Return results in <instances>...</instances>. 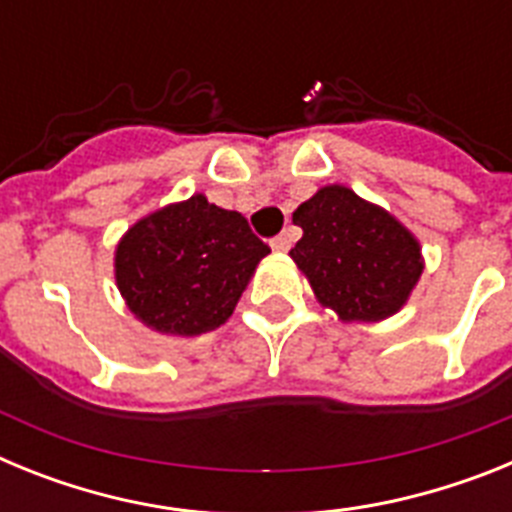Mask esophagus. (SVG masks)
I'll return each mask as SVG.
<instances>
[{"mask_svg":"<svg viewBox=\"0 0 512 512\" xmlns=\"http://www.w3.org/2000/svg\"><path fill=\"white\" fill-rule=\"evenodd\" d=\"M289 246H292V235L289 233H279L277 238H271V248L274 251H289Z\"/></svg>","mask_w":512,"mask_h":512,"instance_id":"obj_1","label":"esophagus"}]
</instances>
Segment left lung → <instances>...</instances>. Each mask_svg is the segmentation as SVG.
Listing matches in <instances>:
<instances>
[{"instance_id": "obj_1", "label": "left lung", "mask_w": 512, "mask_h": 512, "mask_svg": "<svg viewBox=\"0 0 512 512\" xmlns=\"http://www.w3.org/2000/svg\"><path fill=\"white\" fill-rule=\"evenodd\" d=\"M292 220L302 238L289 256L338 318L382 320L408 300L423 259L395 217L333 184L302 202Z\"/></svg>"}]
</instances>
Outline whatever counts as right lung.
<instances>
[{"label": "right lung", "mask_w": 512, "mask_h": 512, "mask_svg": "<svg viewBox=\"0 0 512 512\" xmlns=\"http://www.w3.org/2000/svg\"><path fill=\"white\" fill-rule=\"evenodd\" d=\"M269 251L241 212L194 194L128 230L115 256L117 287L158 333L200 336L233 315Z\"/></svg>", "instance_id": "right-lung-1"}]
</instances>
